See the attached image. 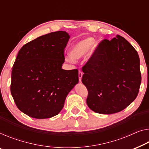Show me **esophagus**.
I'll return each mask as SVG.
<instances>
[{
    "instance_id": "esophagus-1",
    "label": "esophagus",
    "mask_w": 149,
    "mask_h": 149,
    "mask_svg": "<svg viewBox=\"0 0 149 149\" xmlns=\"http://www.w3.org/2000/svg\"><path fill=\"white\" fill-rule=\"evenodd\" d=\"M82 75H83V72H81V70H79V72H78V77H79V81H81Z\"/></svg>"
}]
</instances>
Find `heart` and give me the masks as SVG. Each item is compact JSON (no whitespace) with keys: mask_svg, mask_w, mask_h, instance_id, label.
Returning <instances> with one entry per match:
<instances>
[{"mask_svg":"<svg viewBox=\"0 0 149 149\" xmlns=\"http://www.w3.org/2000/svg\"><path fill=\"white\" fill-rule=\"evenodd\" d=\"M96 43L91 37L84 39L74 43L70 51V55L65 57V60L73 63L75 59H80L86 56L90 51H93L96 47Z\"/></svg>","mask_w":149,"mask_h":149,"instance_id":"b5f03b06","label":"heart"}]
</instances>
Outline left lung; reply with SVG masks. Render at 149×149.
Here are the masks:
<instances>
[{"instance_id": "1", "label": "left lung", "mask_w": 149, "mask_h": 149, "mask_svg": "<svg viewBox=\"0 0 149 149\" xmlns=\"http://www.w3.org/2000/svg\"><path fill=\"white\" fill-rule=\"evenodd\" d=\"M82 72L81 81L88 91L86 103L96 113L120 112L139 94L141 83L139 54L118 35L98 44Z\"/></svg>"}]
</instances>
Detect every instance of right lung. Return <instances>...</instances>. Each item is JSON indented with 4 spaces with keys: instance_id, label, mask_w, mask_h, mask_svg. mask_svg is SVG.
Wrapping results in <instances>:
<instances>
[{
    "instance_id": "add662e5",
    "label": "right lung",
    "mask_w": 149,
    "mask_h": 149,
    "mask_svg": "<svg viewBox=\"0 0 149 149\" xmlns=\"http://www.w3.org/2000/svg\"><path fill=\"white\" fill-rule=\"evenodd\" d=\"M70 39L65 31L44 35L22 47L11 74L10 92L17 108L37 119L52 118L63 108L78 83V70L61 68Z\"/></svg>"
}]
</instances>
